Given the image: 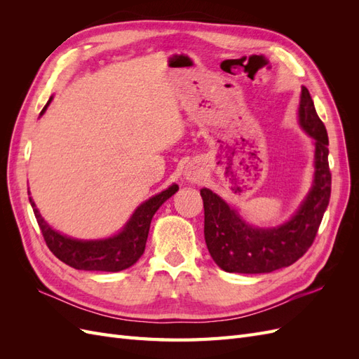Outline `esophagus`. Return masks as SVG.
<instances>
[{"label":"esophagus","instance_id":"obj_1","mask_svg":"<svg viewBox=\"0 0 359 359\" xmlns=\"http://www.w3.org/2000/svg\"><path fill=\"white\" fill-rule=\"evenodd\" d=\"M184 178H186L189 182L198 184V182H202L203 180V172L196 165H189L186 170H184Z\"/></svg>","mask_w":359,"mask_h":359}]
</instances>
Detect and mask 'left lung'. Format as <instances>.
Segmentation results:
<instances>
[{
	"instance_id": "8db88e82",
	"label": "left lung",
	"mask_w": 359,
	"mask_h": 359,
	"mask_svg": "<svg viewBox=\"0 0 359 359\" xmlns=\"http://www.w3.org/2000/svg\"><path fill=\"white\" fill-rule=\"evenodd\" d=\"M298 123L314 145L313 184L287 222L274 227L247 223L241 214L210 189H202L205 243L214 262L226 273L264 274L289 266L307 252L331 196L328 133L306 86L301 88Z\"/></svg>"
}]
</instances>
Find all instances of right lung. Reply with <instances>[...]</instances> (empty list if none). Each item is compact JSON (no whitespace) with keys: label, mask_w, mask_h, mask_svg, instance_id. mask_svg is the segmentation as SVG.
Here are the masks:
<instances>
[{"label":"right lung","mask_w":359,"mask_h":359,"mask_svg":"<svg viewBox=\"0 0 359 359\" xmlns=\"http://www.w3.org/2000/svg\"><path fill=\"white\" fill-rule=\"evenodd\" d=\"M52 99L53 97H50L46 106L43 107L40 116L46 112ZM177 191L178 186L173 182L166 190L160 191L156 196H151L137 206L121 231L109 238H102V240H78V238H72L55 231L43 219L31 196L29 203L46 245L61 262L74 269L118 273V271L135 265L139 257L144 255L151 220L160 206Z\"/></svg>","instance_id":"obj_1"}]
</instances>
